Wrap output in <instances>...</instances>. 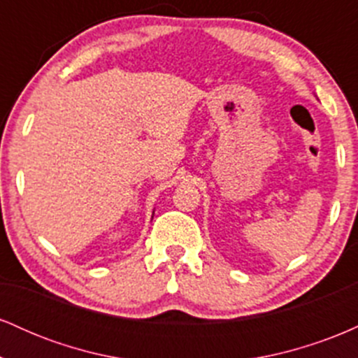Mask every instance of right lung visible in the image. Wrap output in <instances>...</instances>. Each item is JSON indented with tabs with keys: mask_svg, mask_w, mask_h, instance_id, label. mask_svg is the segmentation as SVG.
Masks as SVG:
<instances>
[{
	"mask_svg": "<svg viewBox=\"0 0 358 358\" xmlns=\"http://www.w3.org/2000/svg\"><path fill=\"white\" fill-rule=\"evenodd\" d=\"M153 213H155V212H153Z\"/></svg>",
	"mask_w": 358,
	"mask_h": 358,
	"instance_id": "right-lung-1",
	"label": "right lung"
}]
</instances>
